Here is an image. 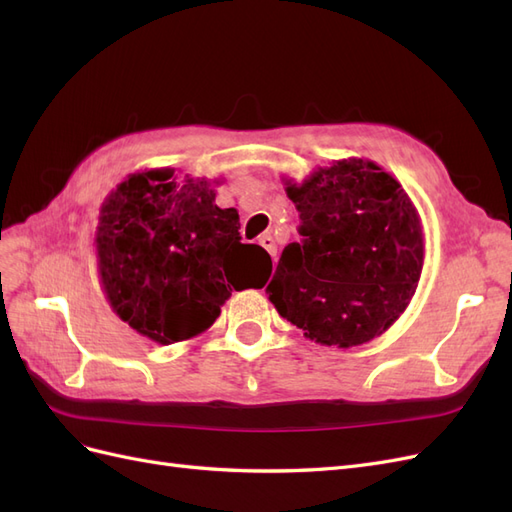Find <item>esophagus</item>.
Returning a JSON list of instances; mask_svg holds the SVG:
<instances>
[{
    "label": "esophagus",
    "mask_w": 512,
    "mask_h": 512,
    "mask_svg": "<svg viewBox=\"0 0 512 512\" xmlns=\"http://www.w3.org/2000/svg\"><path fill=\"white\" fill-rule=\"evenodd\" d=\"M258 243L265 247V250L271 254V258L275 260V256H277V245H275V239L271 237V235H262L260 239H258Z\"/></svg>",
    "instance_id": "obj_1"
}]
</instances>
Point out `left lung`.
<instances>
[{
    "instance_id": "obj_1",
    "label": "left lung",
    "mask_w": 512,
    "mask_h": 512,
    "mask_svg": "<svg viewBox=\"0 0 512 512\" xmlns=\"http://www.w3.org/2000/svg\"><path fill=\"white\" fill-rule=\"evenodd\" d=\"M301 243H288L269 299L316 344L350 348L404 314L423 271V226L401 183L369 160L286 183Z\"/></svg>"
}]
</instances>
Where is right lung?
Returning a JSON list of instances; mask_svg holds the SVG:
<instances>
[{"label":"right lung","mask_w":512,"mask_h":512,"mask_svg":"<svg viewBox=\"0 0 512 512\" xmlns=\"http://www.w3.org/2000/svg\"><path fill=\"white\" fill-rule=\"evenodd\" d=\"M237 209L215 205L207 179L134 173L100 209L96 252L113 312L158 344L203 333L232 288H262L271 256L241 243Z\"/></svg>","instance_id":"add662e5"}]
</instances>
